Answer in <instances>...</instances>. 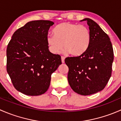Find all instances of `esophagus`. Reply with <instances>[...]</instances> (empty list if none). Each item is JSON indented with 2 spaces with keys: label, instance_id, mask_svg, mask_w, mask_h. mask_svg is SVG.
Instances as JSON below:
<instances>
[{
  "label": "esophagus",
  "instance_id": "34e87169",
  "mask_svg": "<svg viewBox=\"0 0 121 121\" xmlns=\"http://www.w3.org/2000/svg\"><path fill=\"white\" fill-rule=\"evenodd\" d=\"M64 60H65V57L64 56H61V61L62 63H64Z\"/></svg>",
  "mask_w": 121,
  "mask_h": 121
}]
</instances>
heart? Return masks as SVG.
Wrapping results in <instances>:
<instances>
[{
	"label": "heart",
	"mask_w": 121,
	"mask_h": 121,
	"mask_svg": "<svg viewBox=\"0 0 121 121\" xmlns=\"http://www.w3.org/2000/svg\"><path fill=\"white\" fill-rule=\"evenodd\" d=\"M53 35H48L47 43L49 50L54 54L59 53L63 48L73 56L82 54L88 48L91 33L86 26L63 22L53 30Z\"/></svg>",
	"instance_id": "heart-1"
}]
</instances>
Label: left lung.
<instances>
[{
    "instance_id": "left-lung-1",
    "label": "left lung",
    "mask_w": 121,
    "mask_h": 121,
    "mask_svg": "<svg viewBox=\"0 0 121 121\" xmlns=\"http://www.w3.org/2000/svg\"><path fill=\"white\" fill-rule=\"evenodd\" d=\"M91 33V40L82 54L67 57L68 81L73 91L89 95L105 87L111 76L113 61L112 45L109 36L94 20L85 18Z\"/></svg>"
}]
</instances>
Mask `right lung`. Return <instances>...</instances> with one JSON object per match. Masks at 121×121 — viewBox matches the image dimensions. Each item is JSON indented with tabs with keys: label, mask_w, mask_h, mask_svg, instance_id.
<instances>
[{
	"label": "right lung",
	"mask_w": 121,
	"mask_h": 121,
	"mask_svg": "<svg viewBox=\"0 0 121 121\" xmlns=\"http://www.w3.org/2000/svg\"><path fill=\"white\" fill-rule=\"evenodd\" d=\"M54 23L35 20L13 33L7 47L6 69L14 87L27 95L45 93L51 75L60 64L61 56L50 52L47 37Z\"/></svg>",
	"instance_id": "add662e5"
}]
</instances>
